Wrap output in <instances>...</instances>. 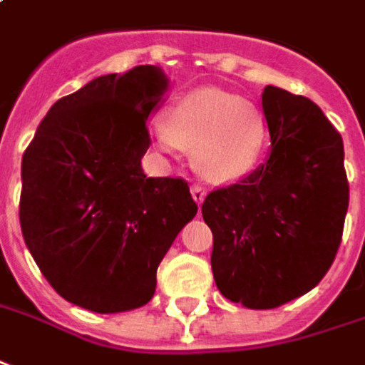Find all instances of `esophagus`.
<instances>
[{
	"label": "esophagus",
	"instance_id": "obj_1",
	"mask_svg": "<svg viewBox=\"0 0 365 365\" xmlns=\"http://www.w3.org/2000/svg\"><path fill=\"white\" fill-rule=\"evenodd\" d=\"M190 195H192L195 202H197V205H200V202L205 200V197H207V190L200 187V185H192V187H190Z\"/></svg>",
	"mask_w": 365,
	"mask_h": 365
}]
</instances>
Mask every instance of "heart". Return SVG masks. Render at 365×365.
I'll return each mask as SVG.
<instances>
[{
	"mask_svg": "<svg viewBox=\"0 0 365 365\" xmlns=\"http://www.w3.org/2000/svg\"><path fill=\"white\" fill-rule=\"evenodd\" d=\"M154 143L168 154L195 150L197 168L211 180H233L255 165L265 126L253 104L241 96L205 88L180 98L168 122L150 126Z\"/></svg>",
	"mask_w": 365,
	"mask_h": 365,
	"instance_id": "b5f03b06",
	"label": "heart"
}]
</instances>
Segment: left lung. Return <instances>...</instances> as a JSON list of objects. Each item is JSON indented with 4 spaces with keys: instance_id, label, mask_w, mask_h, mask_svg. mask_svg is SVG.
Segmentation results:
<instances>
[{
    "instance_id": "obj_1",
    "label": "left lung",
    "mask_w": 365,
    "mask_h": 365,
    "mask_svg": "<svg viewBox=\"0 0 365 365\" xmlns=\"http://www.w3.org/2000/svg\"><path fill=\"white\" fill-rule=\"evenodd\" d=\"M261 102L269 158L200 207L212 231L215 283L249 309L279 307L324 279L349 202L344 140L319 106L275 86Z\"/></svg>"
}]
</instances>
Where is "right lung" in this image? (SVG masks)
<instances>
[{
	"label": "right lung",
	"instance_id": "add662e5",
	"mask_svg": "<svg viewBox=\"0 0 365 365\" xmlns=\"http://www.w3.org/2000/svg\"><path fill=\"white\" fill-rule=\"evenodd\" d=\"M168 78L158 66L100 76L60 98L21 158V235L66 302L96 314L143 307L156 269L197 215L187 180L146 177V120Z\"/></svg>",
	"mask_w": 365,
	"mask_h": 365
}]
</instances>
